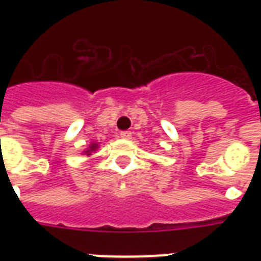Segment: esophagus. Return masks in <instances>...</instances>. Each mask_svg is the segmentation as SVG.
Here are the masks:
<instances>
[{
	"label": "esophagus",
	"mask_w": 261,
	"mask_h": 261,
	"mask_svg": "<svg viewBox=\"0 0 261 261\" xmlns=\"http://www.w3.org/2000/svg\"><path fill=\"white\" fill-rule=\"evenodd\" d=\"M120 138L131 139L133 138V134H131V131H122V133H120Z\"/></svg>",
	"instance_id": "obj_1"
}]
</instances>
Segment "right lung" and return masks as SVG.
<instances>
[{
    "mask_svg": "<svg viewBox=\"0 0 261 261\" xmlns=\"http://www.w3.org/2000/svg\"><path fill=\"white\" fill-rule=\"evenodd\" d=\"M97 149H98V142H90L89 146H88L87 149L83 151V154H85L89 157V155H92V153H94V151L97 150Z\"/></svg>",
    "mask_w": 261,
    "mask_h": 261,
    "instance_id": "add662e5",
    "label": "right lung"
}]
</instances>
